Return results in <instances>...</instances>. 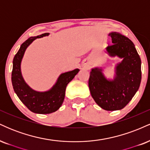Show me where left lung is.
Masks as SVG:
<instances>
[{
	"mask_svg": "<svg viewBox=\"0 0 150 150\" xmlns=\"http://www.w3.org/2000/svg\"><path fill=\"white\" fill-rule=\"evenodd\" d=\"M113 44L106 48L111 57L121 58L115 67L113 79H107L99 67L92 68L89 79L91 95L95 102L106 111L123 108L138 90L141 82V60L135 45L128 37L111 32Z\"/></svg>",
	"mask_w": 150,
	"mask_h": 150,
	"instance_id": "8db88e82",
	"label": "left lung"
}]
</instances>
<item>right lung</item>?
Wrapping results in <instances>:
<instances>
[{
    "instance_id": "1",
    "label": "right lung",
    "mask_w": 150,
    "mask_h": 150,
    "mask_svg": "<svg viewBox=\"0 0 150 150\" xmlns=\"http://www.w3.org/2000/svg\"><path fill=\"white\" fill-rule=\"evenodd\" d=\"M49 33H44L37 37H32L26 40L20 46L13 61L12 84L15 92L20 101L32 112L40 114H47L55 112L61 106L65 98L67 85L80 70L78 68L61 73L56 83L49 90L45 92L36 91L27 85L22 77L21 63L26 49L35 39L49 36Z\"/></svg>"
}]
</instances>
